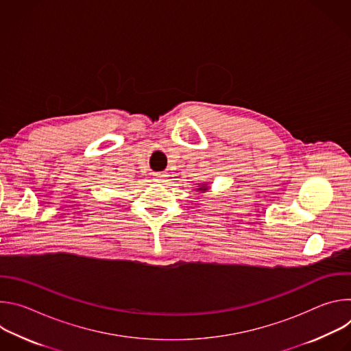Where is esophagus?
I'll list each match as a JSON object with an SVG mask.
<instances>
[{
  "label": "esophagus",
  "instance_id": "obj_1",
  "mask_svg": "<svg viewBox=\"0 0 351 351\" xmlns=\"http://www.w3.org/2000/svg\"><path fill=\"white\" fill-rule=\"evenodd\" d=\"M153 176H154L156 182H162L168 175L165 172H156V173H153Z\"/></svg>",
  "mask_w": 351,
  "mask_h": 351
}]
</instances>
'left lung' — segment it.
<instances>
[{
  "label": "left lung",
  "instance_id": "obj_1",
  "mask_svg": "<svg viewBox=\"0 0 351 351\" xmlns=\"http://www.w3.org/2000/svg\"><path fill=\"white\" fill-rule=\"evenodd\" d=\"M210 189V186L207 183H198V187L194 189L195 191H202V193H206L207 190Z\"/></svg>",
  "mask_w": 351,
  "mask_h": 351
}]
</instances>
